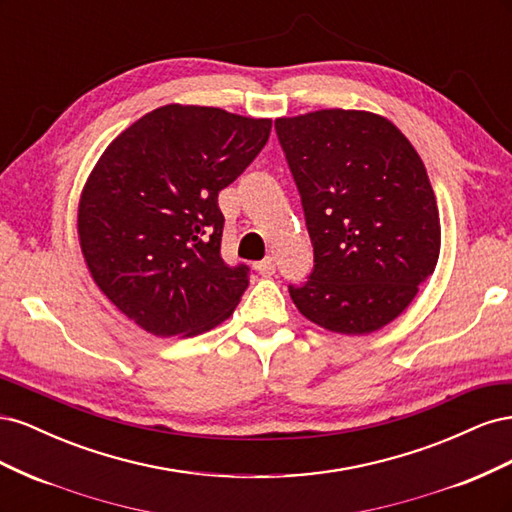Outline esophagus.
Instances as JSON below:
<instances>
[{
  "mask_svg": "<svg viewBox=\"0 0 512 512\" xmlns=\"http://www.w3.org/2000/svg\"><path fill=\"white\" fill-rule=\"evenodd\" d=\"M254 269L260 273V275H273L275 273V260L271 256L262 258L260 262H256Z\"/></svg>",
  "mask_w": 512,
  "mask_h": 512,
  "instance_id": "obj_1",
  "label": "esophagus"
}]
</instances>
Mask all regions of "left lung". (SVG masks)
I'll return each instance as SVG.
<instances>
[{"mask_svg": "<svg viewBox=\"0 0 512 512\" xmlns=\"http://www.w3.org/2000/svg\"><path fill=\"white\" fill-rule=\"evenodd\" d=\"M314 247L288 286L318 327L367 335L395 320L436 269L440 215L423 160L389 119L324 108L275 119Z\"/></svg>", "mask_w": 512, "mask_h": 512, "instance_id": "obj_1", "label": "left lung"}]
</instances>
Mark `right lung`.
<instances>
[{"instance_id": "right-lung-1", "label": "right lung", "mask_w": 512, "mask_h": 512, "mask_svg": "<svg viewBox=\"0 0 512 512\" xmlns=\"http://www.w3.org/2000/svg\"><path fill=\"white\" fill-rule=\"evenodd\" d=\"M271 119L166 104L106 147L79 203L87 269L121 314L156 337L226 320L250 267L222 258L218 194L267 145Z\"/></svg>"}]
</instances>
